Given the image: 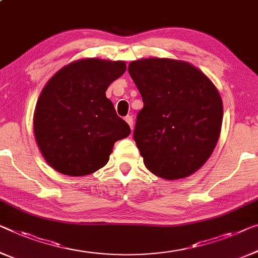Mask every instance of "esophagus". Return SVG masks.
Listing matches in <instances>:
<instances>
[{"label":"esophagus","mask_w":258,"mask_h":258,"mask_svg":"<svg viewBox=\"0 0 258 258\" xmlns=\"http://www.w3.org/2000/svg\"><path fill=\"white\" fill-rule=\"evenodd\" d=\"M125 120L130 125L131 130H133V118H132V116H126L125 117Z\"/></svg>","instance_id":"1"}]
</instances>
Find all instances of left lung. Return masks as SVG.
I'll use <instances>...</instances> for the list:
<instances>
[{
  "mask_svg": "<svg viewBox=\"0 0 258 258\" xmlns=\"http://www.w3.org/2000/svg\"><path fill=\"white\" fill-rule=\"evenodd\" d=\"M128 73L144 101L133 138L146 168L164 179L189 177L210 159L220 137L224 110L218 89L182 60H136Z\"/></svg>",
  "mask_w": 258,
  "mask_h": 258,
  "instance_id": "1",
  "label": "left lung"
}]
</instances>
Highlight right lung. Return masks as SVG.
<instances>
[{
	"label": "right lung",
	"mask_w": 258,
	"mask_h": 258,
	"mask_svg": "<svg viewBox=\"0 0 258 258\" xmlns=\"http://www.w3.org/2000/svg\"><path fill=\"white\" fill-rule=\"evenodd\" d=\"M125 61L87 57L57 71L41 90L33 114L38 148L54 170L86 176L105 166L114 142L128 137L105 91Z\"/></svg>",
	"instance_id": "add662e5"
}]
</instances>
